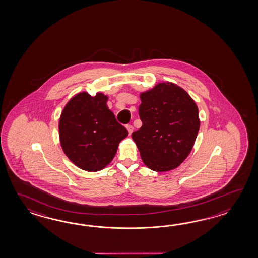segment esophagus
Listing matches in <instances>:
<instances>
[{"label":"esophagus","instance_id":"34e87169","mask_svg":"<svg viewBox=\"0 0 258 258\" xmlns=\"http://www.w3.org/2000/svg\"><path fill=\"white\" fill-rule=\"evenodd\" d=\"M126 128L128 132H129V134H132V132L134 131V127L131 124H127Z\"/></svg>","mask_w":258,"mask_h":258}]
</instances>
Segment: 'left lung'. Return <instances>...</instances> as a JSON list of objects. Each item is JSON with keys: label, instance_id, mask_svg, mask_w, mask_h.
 I'll use <instances>...</instances> for the list:
<instances>
[{"label": "left lung", "instance_id": "obj_1", "mask_svg": "<svg viewBox=\"0 0 258 258\" xmlns=\"http://www.w3.org/2000/svg\"><path fill=\"white\" fill-rule=\"evenodd\" d=\"M142 126L132 134L150 170L177 168L191 152L200 126L198 106L173 83H160L140 95Z\"/></svg>", "mask_w": 258, "mask_h": 258}]
</instances>
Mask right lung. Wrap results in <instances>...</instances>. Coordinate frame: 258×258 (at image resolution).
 <instances>
[{
  "label": "right lung",
  "mask_w": 258,
  "mask_h": 258,
  "mask_svg": "<svg viewBox=\"0 0 258 258\" xmlns=\"http://www.w3.org/2000/svg\"><path fill=\"white\" fill-rule=\"evenodd\" d=\"M108 97L77 94L66 104L59 122L63 152L82 170H102L114 158L118 145L128 136L126 128L107 107Z\"/></svg>",
  "instance_id": "right-lung-1"
}]
</instances>
